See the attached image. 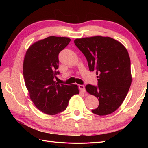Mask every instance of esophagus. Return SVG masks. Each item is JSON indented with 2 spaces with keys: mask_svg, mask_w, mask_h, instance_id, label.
Instances as JSON below:
<instances>
[{
  "mask_svg": "<svg viewBox=\"0 0 148 148\" xmlns=\"http://www.w3.org/2000/svg\"><path fill=\"white\" fill-rule=\"evenodd\" d=\"M78 87H79V89L81 90V91H82L83 92H86V89H85V86H84V85H79Z\"/></svg>",
  "mask_w": 148,
  "mask_h": 148,
  "instance_id": "obj_1",
  "label": "esophagus"
}]
</instances>
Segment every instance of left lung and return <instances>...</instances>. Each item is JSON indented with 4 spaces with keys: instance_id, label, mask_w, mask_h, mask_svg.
I'll return each instance as SVG.
<instances>
[{
    "instance_id": "8db88e82",
    "label": "left lung",
    "mask_w": 148,
    "mask_h": 148,
    "mask_svg": "<svg viewBox=\"0 0 148 148\" xmlns=\"http://www.w3.org/2000/svg\"><path fill=\"white\" fill-rule=\"evenodd\" d=\"M74 44L86 57L89 71L98 75V86H86V91L99 101L92 112L99 116L113 113L123 103L132 82L127 49L116 40L101 36L77 38Z\"/></svg>"
}]
</instances>
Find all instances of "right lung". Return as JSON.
I'll return each instance as SVG.
<instances>
[{
    "label": "right lung",
    "instance_id": "right-lung-1",
    "mask_svg": "<svg viewBox=\"0 0 148 148\" xmlns=\"http://www.w3.org/2000/svg\"><path fill=\"white\" fill-rule=\"evenodd\" d=\"M71 39L49 36L29 47L24 58L23 73L30 98L39 110L56 115L66 110L69 101L79 94L76 85L58 84L59 54Z\"/></svg>",
    "mask_w": 148,
    "mask_h": 148
}]
</instances>
